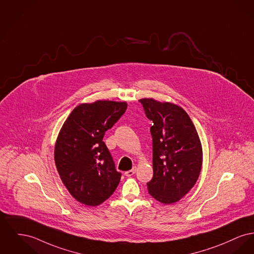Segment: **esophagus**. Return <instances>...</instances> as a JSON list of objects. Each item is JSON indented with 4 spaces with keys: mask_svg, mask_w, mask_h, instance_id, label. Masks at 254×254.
I'll return each instance as SVG.
<instances>
[{
    "mask_svg": "<svg viewBox=\"0 0 254 254\" xmlns=\"http://www.w3.org/2000/svg\"><path fill=\"white\" fill-rule=\"evenodd\" d=\"M136 170H137V168L133 167L131 170L127 171V172L125 173V176H126V177H131V176H133L135 173H136Z\"/></svg>",
    "mask_w": 254,
    "mask_h": 254,
    "instance_id": "obj_1",
    "label": "esophagus"
}]
</instances>
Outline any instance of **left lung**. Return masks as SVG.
I'll return each instance as SVG.
<instances>
[{
	"instance_id": "left-lung-1",
	"label": "left lung",
	"mask_w": 254,
	"mask_h": 254,
	"mask_svg": "<svg viewBox=\"0 0 254 254\" xmlns=\"http://www.w3.org/2000/svg\"><path fill=\"white\" fill-rule=\"evenodd\" d=\"M153 125V177L147 183L149 194L170 204L187 194L198 179L202 149L194 124L179 105L153 99L139 100Z\"/></svg>"
}]
</instances>
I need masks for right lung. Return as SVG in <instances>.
Masks as SVG:
<instances>
[{"label":"right lung","mask_w":254,"mask_h":254,"mask_svg":"<svg viewBox=\"0 0 254 254\" xmlns=\"http://www.w3.org/2000/svg\"><path fill=\"white\" fill-rule=\"evenodd\" d=\"M127 107V103L112 101L82 104L71 112L60 129L55 161L62 182L80 203L97 206L119 184L122 174L103 139Z\"/></svg>","instance_id":"obj_1"}]
</instances>
